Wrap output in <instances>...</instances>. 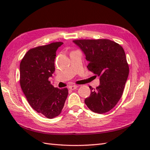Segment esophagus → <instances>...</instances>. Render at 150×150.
<instances>
[{"label": "esophagus", "mask_w": 150, "mask_h": 150, "mask_svg": "<svg viewBox=\"0 0 150 150\" xmlns=\"http://www.w3.org/2000/svg\"><path fill=\"white\" fill-rule=\"evenodd\" d=\"M77 88H78V86L77 85H71V86H69V90H76V89H77Z\"/></svg>", "instance_id": "obj_1"}]
</instances>
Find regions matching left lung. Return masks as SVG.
<instances>
[{"mask_svg": "<svg viewBox=\"0 0 150 150\" xmlns=\"http://www.w3.org/2000/svg\"><path fill=\"white\" fill-rule=\"evenodd\" d=\"M73 42L85 55L88 69L100 77L99 86L95 89L90 86L91 94L84 103L95 113H106L120 100L128 77L125 52L119 44L108 39Z\"/></svg>", "mask_w": 150, "mask_h": 150, "instance_id": "obj_1", "label": "left lung"}]
</instances>
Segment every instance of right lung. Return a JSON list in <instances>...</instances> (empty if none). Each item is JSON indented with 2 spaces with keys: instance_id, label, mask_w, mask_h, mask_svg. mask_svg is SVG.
<instances>
[{
  "instance_id": "add662e5",
  "label": "right lung",
  "mask_w": 150,
  "mask_h": 150,
  "mask_svg": "<svg viewBox=\"0 0 150 150\" xmlns=\"http://www.w3.org/2000/svg\"><path fill=\"white\" fill-rule=\"evenodd\" d=\"M62 44L53 42L31 49L20 64V84L28 103L47 119L61 113L68 95L66 88H55L48 81L55 70L56 52Z\"/></svg>"
}]
</instances>
